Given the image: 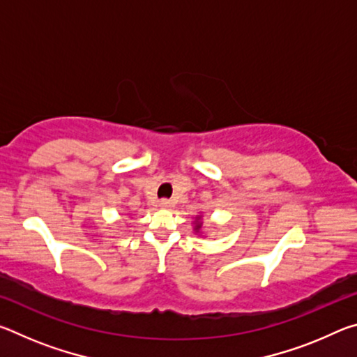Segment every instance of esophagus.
Wrapping results in <instances>:
<instances>
[{
  "mask_svg": "<svg viewBox=\"0 0 357 357\" xmlns=\"http://www.w3.org/2000/svg\"><path fill=\"white\" fill-rule=\"evenodd\" d=\"M159 206H160L162 209H170V208H173V202H172V200H167V198H164V200L159 202Z\"/></svg>",
  "mask_w": 357,
  "mask_h": 357,
  "instance_id": "34e87169",
  "label": "esophagus"
}]
</instances>
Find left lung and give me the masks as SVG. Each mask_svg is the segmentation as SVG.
<instances>
[{"label":"left lung","instance_id":"8db88e82","mask_svg":"<svg viewBox=\"0 0 357 357\" xmlns=\"http://www.w3.org/2000/svg\"><path fill=\"white\" fill-rule=\"evenodd\" d=\"M200 227H202V223H197V228L195 229H200Z\"/></svg>","mask_w":357,"mask_h":357}]
</instances>
